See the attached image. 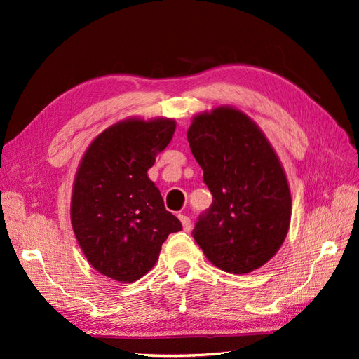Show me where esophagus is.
Here are the masks:
<instances>
[{"instance_id": "esophagus-1", "label": "esophagus", "mask_w": 359, "mask_h": 359, "mask_svg": "<svg viewBox=\"0 0 359 359\" xmlns=\"http://www.w3.org/2000/svg\"><path fill=\"white\" fill-rule=\"evenodd\" d=\"M177 217H179V219H180V222H182V227H183V230H185V231H191L192 224H191L189 217H187V215H182V213H179Z\"/></svg>"}]
</instances>
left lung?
Instances as JSON below:
<instances>
[{
  "label": "left lung",
  "mask_w": 359,
  "mask_h": 359,
  "mask_svg": "<svg viewBox=\"0 0 359 359\" xmlns=\"http://www.w3.org/2000/svg\"><path fill=\"white\" fill-rule=\"evenodd\" d=\"M187 135L213 196L194 239L225 272L259 269L280 250L290 225L292 197L278 156L257 125L229 107L197 116Z\"/></svg>",
  "instance_id": "obj_1"
}]
</instances>
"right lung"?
<instances>
[{"label": "right lung", "instance_id": "right-lung-1", "mask_svg": "<svg viewBox=\"0 0 359 359\" xmlns=\"http://www.w3.org/2000/svg\"><path fill=\"white\" fill-rule=\"evenodd\" d=\"M174 129L168 118L117 123L91 142L78 168L72 227L91 266L112 280H140L155 266L168 234L182 230L147 177Z\"/></svg>", "mask_w": 359, "mask_h": 359}]
</instances>
